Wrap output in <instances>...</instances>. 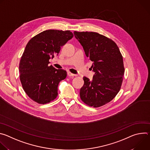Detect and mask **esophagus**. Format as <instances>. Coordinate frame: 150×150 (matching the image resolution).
<instances>
[{"mask_svg":"<svg viewBox=\"0 0 150 150\" xmlns=\"http://www.w3.org/2000/svg\"><path fill=\"white\" fill-rule=\"evenodd\" d=\"M68 75L69 76H75V75H74V74L71 73V72H68Z\"/></svg>","mask_w":150,"mask_h":150,"instance_id":"1","label":"esophagus"}]
</instances>
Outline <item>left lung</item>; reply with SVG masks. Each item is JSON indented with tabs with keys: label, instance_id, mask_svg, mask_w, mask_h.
I'll return each instance as SVG.
<instances>
[{
	"label": "left lung",
	"instance_id": "1",
	"mask_svg": "<svg viewBox=\"0 0 150 150\" xmlns=\"http://www.w3.org/2000/svg\"><path fill=\"white\" fill-rule=\"evenodd\" d=\"M85 53L93 62V79L83 78L80 90L81 100L87 105L99 108L117 94L123 81L125 68L122 55L115 42L96 32L74 31Z\"/></svg>",
	"mask_w": 150,
	"mask_h": 150
}]
</instances>
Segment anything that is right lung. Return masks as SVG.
Listing matches in <instances>:
<instances>
[{
    "instance_id": "add662e5",
    "label": "right lung",
    "mask_w": 150,
    "mask_h": 150,
    "mask_svg": "<svg viewBox=\"0 0 150 150\" xmlns=\"http://www.w3.org/2000/svg\"><path fill=\"white\" fill-rule=\"evenodd\" d=\"M73 37L69 30H48L28 42L19 62V78L25 93L36 103L46 104L57 97L59 83L67 74L49 66V59Z\"/></svg>"
}]
</instances>
